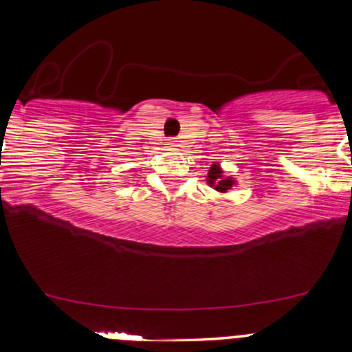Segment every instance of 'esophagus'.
I'll list each match as a JSON object with an SVG mask.
<instances>
[{"label":"esophagus","instance_id":"esophagus-1","mask_svg":"<svg viewBox=\"0 0 352 352\" xmlns=\"http://www.w3.org/2000/svg\"><path fill=\"white\" fill-rule=\"evenodd\" d=\"M177 141H170V146H177Z\"/></svg>","mask_w":352,"mask_h":352}]
</instances>
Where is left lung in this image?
Listing matches in <instances>:
<instances>
[{
  "instance_id": "1",
  "label": "left lung",
  "mask_w": 352,
  "mask_h": 352,
  "mask_svg": "<svg viewBox=\"0 0 352 352\" xmlns=\"http://www.w3.org/2000/svg\"><path fill=\"white\" fill-rule=\"evenodd\" d=\"M208 184L211 187H214L216 190H219V192H226L228 189H232L235 180H233L232 177H226L225 179V177H223V170L219 168L218 163H212V166L208 172Z\"/></svg>"
}]
</instances>
